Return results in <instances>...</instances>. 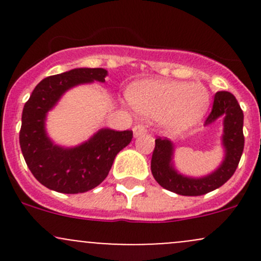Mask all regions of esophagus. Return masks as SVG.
I'll return each mask as SVG.
<instances>
[{"label":"esophagus","instance_id":"esophagus-1","mask_svg":"<svg viewBox=\"0 0 261 261\" xmlns=\"http://www.w3.org/2000/svg\"><path fill=\"white\" fill-rule=\"evenodd\" d=\"M134 136L135 138H138V136L143 135V134H146V127L143 125V123H139V125H135L134 126Z\"/></svg>","mask_w":261,"mask_h":261}]
</instances>
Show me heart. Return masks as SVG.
Instances as JSON below:
<instances>
[{"label":"heart","instance_id":"1","mask_svg":"<svg viewBox=\"0 0 261 261\" xmlns=\"http://www.w3.org/2000/svg\"><path fill=\"white\" fill-rule=\"evenodd\" d=\"M130 102L139 115L146 118H163L172 131H181L196 125L210 105L208 89L201 83L158 81L131 87Z\"/></svg>","mask_w":261,"mask_h":261}]
</instances>
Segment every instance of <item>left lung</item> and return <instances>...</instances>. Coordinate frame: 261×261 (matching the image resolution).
Wrapping results in <instances>:
<instances>
[{"label":"left lung","instance_id":"obj_1","mask_svg":"<svg viewBox=\"0 0 261 261\" xmlns=\"http://www.w3.org/2000/svg\"><path fill=\"white\" fill-rule=\"evenodd\" d=\"M223 116V136L226 156L216 172L203 178H188L175 172L172 165L173 145L168 139H155L151 156V173L155 180L170 192L180 196H202L220 188L235 173L244 151V114L238 99L226 91L217 92L206 125Z\"/></svg>","mask_w":261,"mask_h":261}]
</instances>
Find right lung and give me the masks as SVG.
Returning <instances> with one entry per match:
<instances>
[{"label":"right lung","instance_id":"right-lung-1","mask_svg":"<svg viewBox=\"0 0 261 261\" xmlns=\"http://www.w3.org/2000/svg\"><path fill=\"white\" fill-rule=\"evenodd\" d=\"M102 68H77L43 80L25 103L20 146L34 177L46 188L67 194L84 193L106 179L116 155L133 139V131L102 128L72 149L54 145L46 136L45 116L65 91L81 83L105 82Z\"/></svg>","mask_w":261,"mask_h":261}]
</instances>
